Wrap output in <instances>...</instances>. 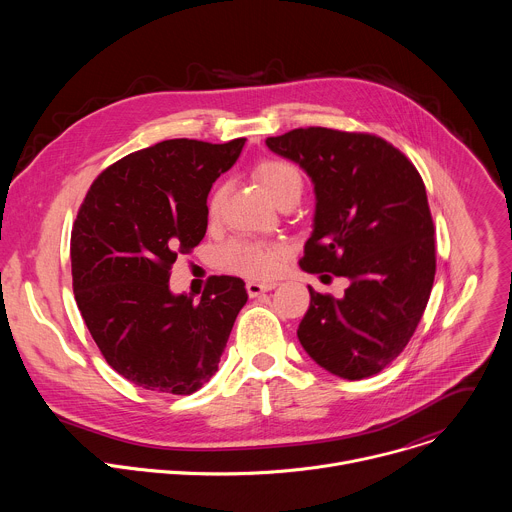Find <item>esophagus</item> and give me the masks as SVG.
I'll return each instance as SVG.
<instances>
[{
  "label": "esophagus",
  "mask_w": 512,
  "mask_h": 512,
  "mask_svg": "<svg viewBox=\"0 0 512 512\" xmlns=\"http://www.w3.org/2000/svg\"><path fill=\"white\" fill-rule=\"evenodd\" d=\"M275 287V283H259V281H249L247 283V294L249 298H257L261 294H265V291H271Z\"/></svg>",
  "instance_id": "esophagus-1"
}]
</instances>
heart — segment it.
<instances>
[{"label":"heart","instance_id":"b5f03b06","mask_svg":"<svg viewBox=\"0 0 512 512\" xmlns=\"http://www.w3.org/2000/svg\"><path fill=\"white\" fill-rule=\"evenodd\" d=\"M255 178L265 188V192L281 204L283 200H300L304 192V180L300 170L285 160H263L255 166ZM225 196V186H216L208 200V214L216 216L221 210ZM287 249L281 243H265L253 239H233L216 253V261L223 269L253 277L269 279L279 273Z\"/></svg>","mask_w":512,"mask_h":512}]
</instances>
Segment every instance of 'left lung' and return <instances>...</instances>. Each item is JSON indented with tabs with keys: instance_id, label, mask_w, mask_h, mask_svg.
Segmentation results:
<instances>
[{
	"instance_id": "left-lung-1",
	"label": "left lung",
	"mask_w": 512,
	"mask_h": 512,
	"mask_svg": "<svg viewBox=\"0 0 512 512\" xmlns=\"http://www.w3.org/2000/svg\"><path fill=\"white\" fill-rule=\"evenodd\" d=\"M265 143L314 182V231L300 267L350 279L340 300L310 287L298 338L328 373L373 377L403 352L431 294L435 229L425 184L373 133L300 127Z\"/></svg>"
}]
</instances>
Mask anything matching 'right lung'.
I'll use <instances>...</instances> for the list:
<instances>
[{
  "instance_id": "obj_1",
  "label": "right lung",
  "mask_w": 512,
  "mask_h": 512,
  "mask_svg": "<svg viewBox=\"0 0 512 512\" xmlns=\"http://www.w3.org/2000/svg\"><path fill=\"white\" fill-rule=\"evenodd\" d=\"M243 145L160 141L103 170L79 208L70 235L77 306L109 367L141 389L198 391L247 304L239 277L212 275L200 302L168 283L178 253L202 241L212 182Z\"/></svg>"
}]
</instances>
